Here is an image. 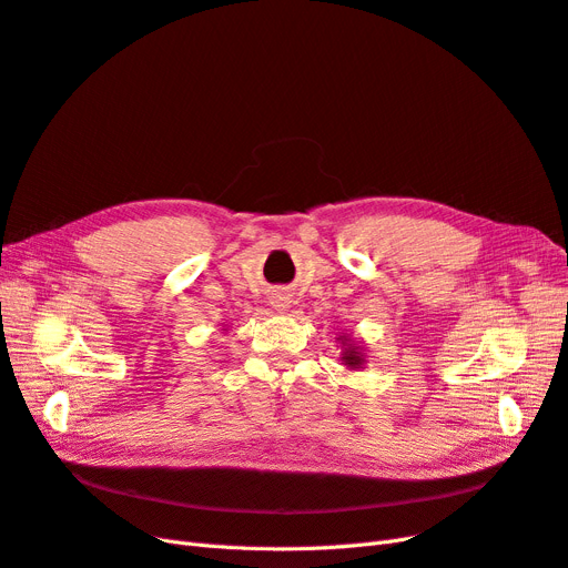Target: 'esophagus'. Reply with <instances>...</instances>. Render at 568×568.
Here are the masks:
<instances>
[{"mask_svg": "<svg viewBox=\"0 0 568 568\" xmlns=\"http://www.w3.org/2000/svg\"><path fill=\"white\" fill-rule=\"evenodd\" d=\"M288 296H284V294H274L272 296V307H274V311H280V313H284L286 311V307H288Z\"/></svg>", "mask_w": 568, "mask_h": 568, "instance_id": "esophagus-1", "label": "esophagus"}]
</instances>
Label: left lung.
<instances>
[{
    "instance_id": "8db88e82",
    "label": "left lung",
    "mask_w": 568,
    "mask_h": 568,
    "mask_svg": "<svg viewBox=\"0 0 568 568\" xmlns=\"http://www.w3.org/2000/svg\"><path fill=\"white\" fill-rule=\"evenodd\" d=\"M336 341L341 343V363L346 365L348 369H365L367 363V355L365 348L359 346V343L351 336V334H338Z\"/></svg>"
}]
</instances>
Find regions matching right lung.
Listing matches in <instances>:
<instances>
[{"label": "right lung", "mask_w": 568, "mask_h": 568, "mask_svg": "<svg viewBox=\"0 0 568 568\" xmlns=\"http://www.w3.org/2000/svg\"><path fill=\"white\" fill-rule=\"evenodd\" d=\"M222 332H227V329H222Z\"/></svg>", "instance_id": "1"}]
</instances>
